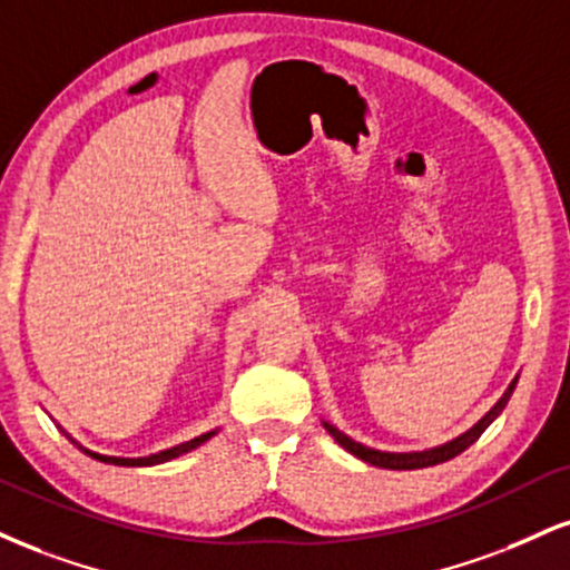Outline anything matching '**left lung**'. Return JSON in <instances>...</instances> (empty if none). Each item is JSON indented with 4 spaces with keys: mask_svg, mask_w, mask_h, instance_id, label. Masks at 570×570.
I'll use <instances>...</instances> for the list:
<instances>
[{
    "mask_svg": "<svg viewBox=\"0 0 570 570\" xmlns=\"http://www.w3.org/2000/svg\"><path fill=\"white\" fill-rule=\"evenodd\" d=\"M515 385H518V376L510 382V387H507L504 395L499 397L497 403H493L491 411L483 416V420H478L475 424H472L468 433L456 435L454 441H449V443H443V445H435V449H424V451H380V449H368V445L353 441L351 435H345V433H342V430L334 428V424L324 422V428H326V433L332 435L334 441L342 445V449L351 451V454L358 456L361 462L374 464V468H382V470H422V468H433V464L449 462V459H454L456 454H462L464 449H470V445L483 435V430L489 428V424L497 420L499 414H502L504 406H507V401H510L512 390H515Z\"/></svg>",
    "mask_w": 570,
    "mask_h": 570,
    "instance_id": "left-lung-1",
    "label": "left lung"
}]
</instances>
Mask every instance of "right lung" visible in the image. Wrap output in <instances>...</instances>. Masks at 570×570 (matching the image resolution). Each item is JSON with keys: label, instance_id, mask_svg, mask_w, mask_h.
Here are the masks:
<instances>
[{"label": "right lung", "instance_id": "1", "mask_svg": "<svg viewBox=\"0 0 570 570\" xmlns=\"http://www.w3.org/2000/svg\"><path fill=\"white\" fill-rule=\"evenodd\" d=\"M63 435H66L68 441H71L73 445H77L79 451H85L87 456L98 459V462L116 464V468H154V464H164V462H169V459H177V456L188 454V451L198 449V445H202V443H207L212 435H217V430H209V433L198 435V438H194V441L177 443V445H173V449H164V451H159V454H150V456H108V454H98V451H89V449H85V445H81L79 441H73V438L68 435L66 430H63Z\"/></svg>", "mask_w": 570, "mask_h": 570}]
</instances>
